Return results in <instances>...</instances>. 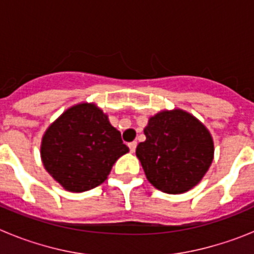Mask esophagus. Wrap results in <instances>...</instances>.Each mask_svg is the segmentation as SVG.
Listing matches in <instances>:
<instances>
[{"mask_svg": "<svg viewBox=\"0 0 254 254\" xmlns=\"http://www.w3.org/2000/svg\"><path fill=\"white\" fill-rule=\"evenodd\" d=\"M136 146H137V142H136V141H132V142L128 143V147H129V150H131V152H134Z\"/></svg>", "mask_w": 254, "mask_h": 254, "instance_id": "34e87169", "label": "esophagus"}]
</instances>
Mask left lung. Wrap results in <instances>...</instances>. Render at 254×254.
Wrapping results in <instances>:
<instances>
[{
    "mask_svg": "<svg viewBox=\"0 0 254 254\" xmlns=\"http://www.w3.org/2000/svg\"><path fill=\"white\" fill-rule=\"evenodd\" d=\"M146 141L136 155L147 181L165 193L178 194L198 185L214 159L210 132L192 114L163 111L143 129Z\"/></svg>",
    "mask_w": 254,
    "mask_h": 254,
    "instance_id": "obj_1",
    "label": "left lung"
}]
</instances>
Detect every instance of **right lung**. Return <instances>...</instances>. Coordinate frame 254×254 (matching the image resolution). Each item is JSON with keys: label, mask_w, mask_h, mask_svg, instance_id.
<instances>
[{"label": "right lung", "mask_w": 254, "mask_h": 254, "mask_svg": "<svg viewBox=\"0 0 254 254\" xmlns=\"http://www.w3.org/2000/svg\"><path fill=\"white\" fill-rule=\"evenodd\" d=\"M129 149L107 114L93 103L68 108L48 127L40 155L47 172L69 192H85L108 178Z\"/></svg>", "instance_id": "1"}]
</instances>
